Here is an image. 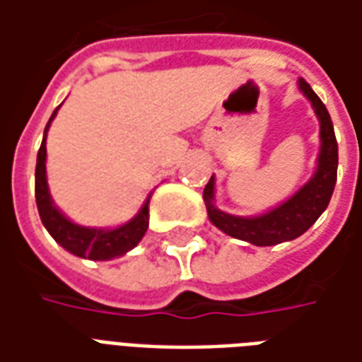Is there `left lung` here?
I'll list each match as a JSON object with an SVG mask.
<instances>
[{"label":"left lung","mask_w":362,"mask_h":362,"mask_svg":"<svg viewBox=\"0 0 362 362\" xmlns=\"http://www.w3.org/2000/svg\"><path fill=\"white\" fill-rule=\"evenodd\" d=\"M298 87L314 106V112L320 119V139L322 149L318 157V170L312 176L308 184L296 192L295 196L285 204L275 207L273 211L259 215V217H235L228 213L219 211L213 205V188L215 180L207 182L204 189V199L207 204L209 219L217 228L227 233L233 238L256 246H273V244L287 243L296 236L306 233L316 223L322 213L326 211L327 204L334 194L335 180H337V141H335L334 124L329 112L320 100L318 95L310 89V85L300 79Z\"/></svg>","instance_id":"obj_1"}]
</instances>
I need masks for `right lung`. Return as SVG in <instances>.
Wrapping results in <instances>:
<instances>
[{
	"instance_id": "obj_1",
	"label": "right lung",
	"mask_w": 362,
	"mask_h": 362,
	"mask_svg": "<svg viewBox=\"0 0 362 362\" xmlns=\"http://www.w3.org/2000/svg\"><path fill=\"white\" fill-rule=\"evenodd\" d=\"M56 112H58V108L54 110L52 118L46 124L42 145H40L38 157H36L35 196L42 225L59 246H64L67 252H71L79 258L112 259L124 256L127 250L137 246L143 235L147 233V227H149V199L145 202L141 211L137 213L134 219L126 223V225H122V227L114 228V230L79 227V225L66 219L52 202L50 192H48V182H46V134H48V127H50V122L56 116Z\"/></svg>"
}]
</instances>
